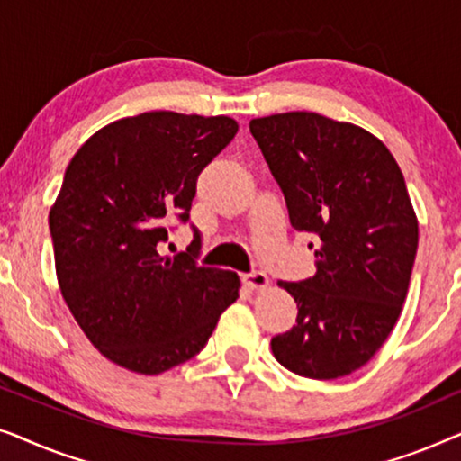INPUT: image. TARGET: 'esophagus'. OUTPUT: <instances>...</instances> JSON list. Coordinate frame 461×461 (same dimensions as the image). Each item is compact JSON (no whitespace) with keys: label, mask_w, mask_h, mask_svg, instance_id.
Here are the masks:
<instances>
[{"label":"esophagus","mask_w":461,"mask_h":461,"mask_svg":"<svg viewBox=\"0 0 461 461\" xmlns=\"http://www.w3.org/2000/svg\"><path fill=\"white\" fill-rule=\"evenodd\" d=\"M243 283L251 289H264L268 285V276L260 273V270H254V273L243 275Z\"/></svg>","instance_id":"esophagus-1"}]
</instances>
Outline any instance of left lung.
Here are the masks:
<instances>
[{
    "label": "left lung",
    "mask_w": 461,
    "mask_h": 461,
    "mask_svg": "<svg viewBox=\"0 0 461 461\" xmlns=\"http://www.w3.org/2000/svg\"><path fill=\"white\" fill-rule=\"evenodd\" d=\"M249 130L317 256L311 279L276 283L298 319L270 348L298 375H348L382 348L407 298L418 216L405 178L386 144L355 123L292 111L251 119Z\"/></svg>",
    "instance_id": "obj_1"
}]
</instances>
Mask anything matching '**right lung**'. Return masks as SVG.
I'll use <instances>...</instances> for the list:
<instances>
[{
	"label": "right lung",
	"instance_id": "obj_1",
	"mask_svg": "<svg viewBox=\"0 0 461 461\" xmlns=\"http://www.w3.org/2000/svg\"><path fill=\"white\" fill-rule=\"evenodd\" d=\"M237 130L226 115L142 113L104 125L68 163L50 210L56 276L87 339L119 367L157 375L188 361L239 298L232 270L157 249Z\"/></svg>",
	"mask_w": 461,
	"mask_h": 461
}]
</instances>
